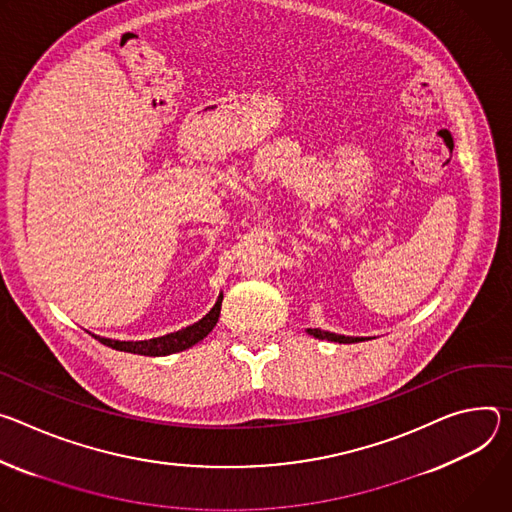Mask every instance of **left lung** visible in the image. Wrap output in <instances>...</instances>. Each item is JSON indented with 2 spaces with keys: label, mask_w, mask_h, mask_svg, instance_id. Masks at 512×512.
Segmentation results:
<instances>
[{
  "label": "left lung",
  "mask_w": 512,
  "mask_h": 512,
  "mask_svg": "<svg viewBox=\"0 0 512 512\" xmlns=\"http://www.w3.org/2000/svg\"><path fill=\"white\" fill-rule=\"evenodd\" d=\"M309 335L317 337V339H327V342H335V344H356V342H364V339L370 337H354V335H342V333H333V331H323V329H307Z\"/></svg>",
  "instance_id": "obj_1"
}]
</instances>
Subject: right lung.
<instances>
[{
	"label": "right lung",
	"instance_id": "1",
	"mask_svg": "<svg viewBox=\"0 0 512 512\" xmlns=\"http://www.w3.org/2000/svg\"><path fill=\"white\" fill-rule=\"evenodd\" d=\"M221 299L223 295L217 297L213 309L199 319L197 323L179 329L175 333H166L160 337H152V339H142V342H120V339H109V337H101L91 333L95 339L107 348L113 350H120V352H130V354H140V356H168V354H175V352H183L189 350L191 346L199 344L203 337L209 335V331L215 327L217 319H219V311H221Z\"/></svg>",
	"mask_w": 512,
	"mask_h": 512
}]
</instances>
